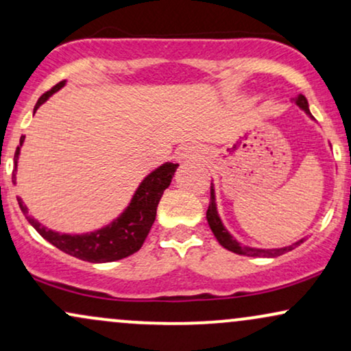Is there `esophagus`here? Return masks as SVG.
<instances>
[{"instance_id":"34e87169","label":"esophagus","mask_w":351,"mask_h":351,"mask_svg":"<svg viewBox=\"0 0 351 351\" xmlns=\"http://www.w3.org/2000/svg\"><path fill=\"white\" fill-rule=\"evenodd\" d=\"M202 158H204V150L197 145H186L176 154V160H178L180 163L201 162Z\"/></svg>"}]
</instances>
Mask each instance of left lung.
Segmentation results:
<instances>
[{
  "label": "left lung",
  "instance_id": "8db88e82",
  "mask_svg": "<svg viewBox=\"0 0 351 351\" xmlns=\"http://www.w3.org/2000/svg\"><path fill=\"white\" fill-rule=\"evenodd\" d=\"M293 101L298 104L299 108L302 109L304 112L307 114V116L312 117V114L309 111V104H307V99L304 98L302 95L296 96V98H294ZM206 219H208L210 230H213L214 237L217 239V242L221 243L223 248H227V250L237 253V255L265 256V258H274V256H280V255H282V253L291 252L293 248H296L298 245H301L304 240H306V239H301V240H298L296 243L289 245V247H282V248H253V247H247V245H242L240 242H237V240L232 237L230 232L227 230L226 227H223L221 217H219L217 204H216V191H214V184L213 183H210V202H209L208 213H206Z\"/></svg>",
  "mask_w": 351,
  "mask_h": 351
}]
</instances>
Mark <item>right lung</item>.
Listing matches in <instances>:
<instances>
[{
    "instance_id": "obj_1",
    "label": "right lung",
    "mask_w": 351,
    "mask_h": 351,
    "mask_svg": "<svg viewBox=\"0 0 351 351\" xmlns=\"http://www.w3.org/2000/svg\"><path fill=\"white\" fill-rule=\"evenodd\" d=\"M62 86H65V82L55 84L52 90L44 93L37 99L34 112L39 109L42 104L47 101L53 93H57ZM24 135L21 137L18 149L14 154V171H12V181H16V168H18V158L21 147H23ZM178 163L167 162L157 170H154L150 175H147L138 188L135 189L132 199L129 206L124 209V213L119 217L114 219L111 223H108L103 229H98L90 234H60L47 229L42 226L39 221L27 216V208L23 199L18 197L19 208L26 216L29 223L58 250L69 253L71 256H77L80 260L90 261V263H108V261L122 260L125 256L132 255L145 242L147 235L152 229V223L157 216V206L160 197L165 189L170 186L173 175H175Z\"/></svg>"
}]
</instances>
